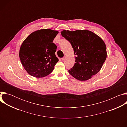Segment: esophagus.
Here are the masks:
<instances>
[{
	"mask_svg": "<svg viewBox=\"0 0 127 127\" xmlns=\"http://www.w3.org/2000/svg\"><path fill=\"white\" fill-rule=\"evenodd\" d=\"M66 58V56H64V57L62 58H61V59H62V61H64V60H65Z\"/></svg>",
	"mask_w": 127,
	"mask_h": 127,
	"instance_id": "34e87169",
	"label": "esophagus"
}]
</instances>
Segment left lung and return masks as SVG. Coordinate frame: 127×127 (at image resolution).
Wrapping results in <instances>:
<instances>
[{
    "instance_id": "obj_1",
    "label": "left lung",
    "mask_w": 127,
    "mask_h": 127,
    "mask_svg": "<svg viewBox=\"0 0 127 127\" xmlns=\"http://www.w3.org/2000/svg\"><path fill=\"white\" fill-rule=\"evenodd\" d=\"M61 33L70 43L76 56L75 64L68 70L70 74L79 80L85 81L97 74L106 58L103 40L88 30H64Z\"/></svg>"
}]
</instances>
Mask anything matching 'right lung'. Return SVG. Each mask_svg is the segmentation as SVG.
Here are the masks:
<instances>
[{
    "mask_svg": "<svg viewBox=\"0 0 127 127\" xmlns=\"http://www.w3.org/2000/svg\"><path fill=\"white\" fill-rule=\"evenodd\" d=\"M58 32L43 29L31 33L20 48L21 61L28 73L40 78L50 74L59 60L55 55L57 46L53 43Z\"/></svg>",
    "mask_w": 127,
    "mask_h": 127,
    "instance_id": "add662e5",
    "label": "right lung"
}]
</instances>
